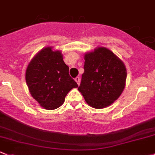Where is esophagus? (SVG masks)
Here are the masks:
<instances>
[{"mask_svg":"<svg viewBox=\"0 0 155 155\" xmlns=\"http://www.w3.org/2000/svg\"><path fill=\"white\" fill-rule=\"evenodd\" d=\"M75 81L77 82L78 85H79V84H80V77H79V76L76 77V78H75Z\"/></svg>","mask_w":155,"mask_h":155,"instance_id":"esophagus-1","label":"esophagus"}]
</instances>
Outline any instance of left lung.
<instances>
[{
    "label": "left lung",
    "mask_w": 155,
    "mask_h": 155,
    "mask_svg": "<svg viewBox=\"0 0 155 155\" xmlns=\"http://www.w3.org/2000/svg\"><path fill=\"white\" fill-rule=\"evenodd\" d=\"M126 79L124 63L107 48H98L85 55L84 73L78 90L88 105L101 109L120 97Z\"/></svg>",
    "instance_id": "1"
}]
</instances>
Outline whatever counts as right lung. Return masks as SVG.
<instances>
[{
  "mask_svg": "<svg viewBox=\"0 0 155 155\" xmlns=\"http://www.w3.org/2000/svg\"><path fill=\"white\" fill-rule=\"evenodd\" d=\"M25 80L31 96L47 110L61 107L69 91L78 87L69 74L61 52L53 51L51 48L42 49L31 60Z\"/></svg>",
  "mask_w": 155,
  "mask_h": 155,
  "instance_id": "add662e5",
  "label": "right lung"
}]
</instances>
